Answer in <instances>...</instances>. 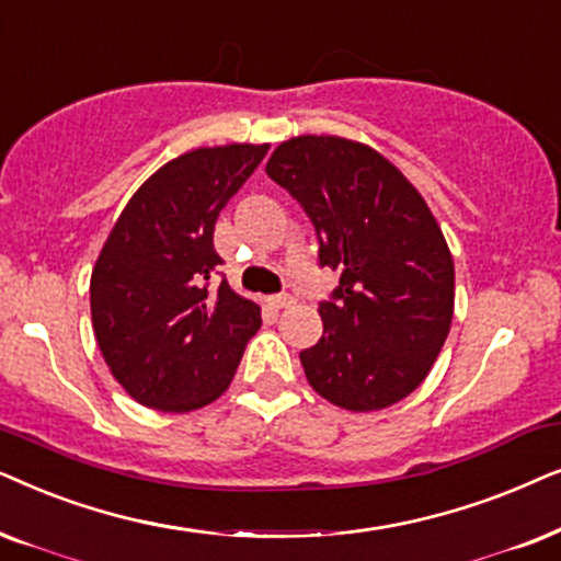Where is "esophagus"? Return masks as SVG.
<instances>
[{"label": "esophagus", "instance_id": "obj_1", "mask_svg": "<svg viewBox=\"0 0 561 561\" xmlns=\"http://www.w3.org/2000/svg\"><path fill=\"white\" fill-rule=\"evenodd\" d=\"M266 302L272 305L274 310H282V308H289V305H295V297L293 295H274V297H268Z\"/></svg>", "mask_w": 561, "mask_h": 561}]
</instances>
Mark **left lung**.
<instances>
[{
  "label": "left lung",
  "instance_id": "left-lung-1",
  "mask_svg": "<svg viewBox=\"0 0 561 561\" xmlns=\"http://www.w3.org/2000/svg\"><path fill=\"white\" fill-rule=\"evenodd\" d=\"M266 174L308 213L320 266L341 272L318 308L323 335L300 351L310 387L351 413L408 398L454 318V259L421 192L375 148L339 136L285 140Z\"/></svg>",
  "mask_w": 561,
  "mask_h": 561
}]
</instances>
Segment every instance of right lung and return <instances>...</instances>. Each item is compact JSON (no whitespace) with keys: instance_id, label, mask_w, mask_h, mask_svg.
Wrapping results in <instances>:
<instances>
[{"instance_id":"right-lung-1","label":"right lung","mask_w":561,"mask_h":561,"mask_svg":"<svg viewBox=\"0 0 561 561\" xmlns=\"http://www.w3.org/2000/svg\"><path fill=\"white\" fill-rule=\"evenodd\" d=\"M268 144L194 148L138 186L89 282L92 325L112 377L140 405L190 413L228 390L261 308L213 287L215 220Z\"/></svg>"}]
</instances>
